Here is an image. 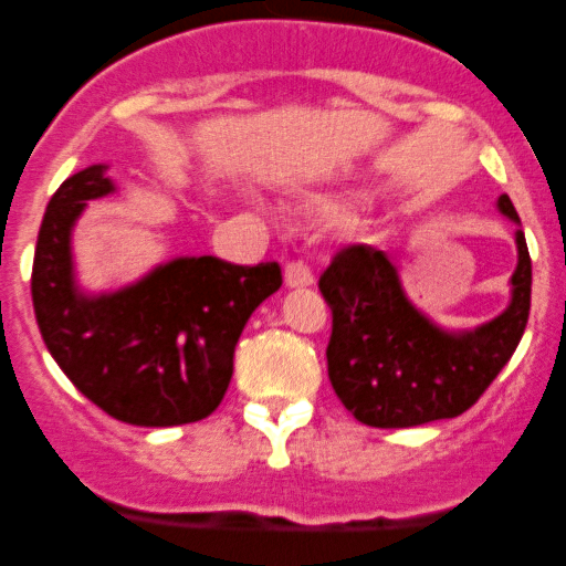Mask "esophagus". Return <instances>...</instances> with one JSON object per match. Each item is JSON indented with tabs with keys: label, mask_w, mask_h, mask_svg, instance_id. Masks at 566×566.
Masks as SVG:
<instances>
[{
	"label": "esophagus",
	"mask_w": 566,
	"mask_h": 566,
	"mask_svg": "<svg viewBox=\"0 0 566 566\" xmlns=\"http://www.w3.org/2000/svg\"><path fill=\"white\" fill-rule=\"evenodd\" d=\"M284 282H287V287H310V284H315V273L304 260H290L284 268Z\"/></svg>",
	"instance_id": "34e87169"
}]
</instances>
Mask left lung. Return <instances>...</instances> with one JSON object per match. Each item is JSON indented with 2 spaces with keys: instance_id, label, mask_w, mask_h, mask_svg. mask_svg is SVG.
<instances>
[{
  "instance_id": "left-lung-1",
  "label": "left lung",
  "mask_w": 566,
  "mask_h": 566,
  "mask_svg": "<svg viewBox=\"0 0 566 566\" xmlns=\"http://www.w3.org/2000/svg\"><path fill=\"white\" fill-rule=\"evenodd\" d=\"M499 208L517 221L506 193ZM317 287L331 306L325 358L336 397L361 424L397 430L465 413L506 367L528 323L531 256L517 232L510 310L465 334L419 315L389 256L367 243L336 251Z\"/></svg>"
}]
</instances>
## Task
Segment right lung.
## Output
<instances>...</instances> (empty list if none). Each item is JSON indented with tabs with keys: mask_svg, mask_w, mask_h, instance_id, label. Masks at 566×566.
Segmentation results:
<instances>
[{
	"mask_svg": "<svg viewBox=\"0 0 566 566\" xmlns=\"http://www.w3.org/2000/svg\"><path fill=\"white\" fill-rule=\"evenodd\" d=\"M104 167L71 175L51 197L32 262V304L45 347L90 402L136 427L208 419L232 378L251 312L282 287L279 262L188 256L114 295L84 298L71 276V227L112 191Z\"/></svg>",
	"mask_w": 566,
	"mask_h": 566,
	"instance_id": "obj_1",
	"label": "right lung"
}]
</instances>
